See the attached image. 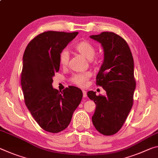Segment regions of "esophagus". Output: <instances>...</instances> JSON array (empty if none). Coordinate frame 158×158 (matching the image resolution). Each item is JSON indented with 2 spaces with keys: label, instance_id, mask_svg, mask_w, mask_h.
Listing matches in <instances>:
<instances>
[{
  "label": "esophagus",
  "instance_id": "obj_1",
  "mask_svg": "<svg viewBox=\"0 0 158 158\" xmlns=\"http://www.w3.org/2000/svg\"><path fill=\"white\" fill-rule=\"evenodd\" d=\"M82 92H83V97H84V98H86V97L87 96L86 91H84V90H82Z\"/></svg>",
  "mask_w": 158,
  "mask_h": 158
}]
</instances>
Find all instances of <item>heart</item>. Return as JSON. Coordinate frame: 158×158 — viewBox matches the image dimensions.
I'll return each mask as SVG.
<instances>
[{
	"instance_id": "heart-1",
	"label": "heart",
	"mask_w": 158,
	"mask_h": 158,
	"mask_svg": "<svg viewBox=\"0 0 158 158\" xmlns=\"http://www.w3.org/2000/svg\"><path fill=\"white\" fill-rule=\"evenodd\" d=\"M74 49L81 56L86 57V59L91 60L96 52V49L94 46L87 41H81L74 46ZM69 60V56L67 51H62L59 57V61L60 65L62 67H66L68 64ZM91 77L89 72H84V73H79L74 74L71 78L72 83L77 85L79 86H84L86 85V81Z\"/></svg>"
}]
</instances>
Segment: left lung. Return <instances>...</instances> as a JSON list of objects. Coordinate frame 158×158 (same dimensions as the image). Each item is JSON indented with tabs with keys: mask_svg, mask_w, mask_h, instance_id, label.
I'll return each mask as SVG.
<instances>
[{
	"mask_svg": "<svg viewBox=\"0 0 158 158\" xmlns=\"http://www.w3.org/2000/svg\"><path fill=\"white\" fill-rule=\"evenodd\" d=\"M90 38L99 42L103 49L104 60L96 84L106 91V96H96L92 91L87 93L96 105L92 122L100 133L110 136L122 128L133 106L134 59L125 40L113 32H102Z\"/></svg>",
	"mask_w": 158,
	"mask_h": 158,
	"instance_id": "1",
	"label": "left lung"
}]
</instances>
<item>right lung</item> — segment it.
I'll list each match as a JSON object with an SVG mask.
<instances>
[{"label":"right lung","mask_w":158,"mask_h":158,"mask_svg":"<svg viewBox=\"0 0 158 158\" xmlns=\"http://www.w3.org/2000/svg\"><path fill=\"white\" fill-rule=\"evenodd\" d=\"M77 34L44 32L29 42L24 52L21 85L25 104L39 126L51 133L68 127L83 97L77 87L69 86L60 92L52 85L60 69V54Z\"/></svg>","instance_id":"right-lung-1"}]
</instances>
